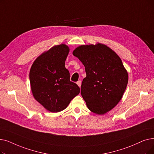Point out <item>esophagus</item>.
I'll list each match as a JSON object with an SVG mask.
<instances>
[{
  "instance_id": "34e87169",
  "label": "esophagus",
  "mask_w": 154,
  "mask_h": 154,
  "mask_svg": "<svg viewBox=\"0 0 154 154\" xmlns=\"http://www.w3.org/2000/svg\"><path fill=\"white\" fill-rule=\"evenodd\" d=\"M77 84L79 85V87H80V88H81V81H77Z\"/></svg>"
}]
</instances>
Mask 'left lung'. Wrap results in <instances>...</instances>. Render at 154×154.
I'll return each instance as SVG.
<instances>
[{"label":"left lung","instance_id":"1","mask_svg":"<svg viewBox=\"0 0 154 154\" xmlns=\"http://www.w3.org/2000/svg\"><path fill=\"white\" fill-rule=\"evenodd\" d=\"M85 66L81 95L89 109L97 115L111 110L122 99L128 81L121 58L105 45H81L73 51Z\"/></svg>","mask_w":154,"mask_h":154}]
</instances>
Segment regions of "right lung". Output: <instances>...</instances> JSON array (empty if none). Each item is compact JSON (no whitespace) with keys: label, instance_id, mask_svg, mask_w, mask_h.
Masks as SVG:
<instances>
[{"label":"right lung","instance_id":"obj_1","mask_svg":"<svg viewBox=\"0 0 154 154\" xmlns=\"http://www.w3.org/2000/svg\"><path fill=\"white\" fill-rule=\"evenodd\" d=\"M69 50L65 44L53 46L35 60L30 69L33 96L52 112L65 109L80 92L79 87L70 81V73L65 66Z\"/></svg>","mask_w":154,"mask_h":154}]
</instances>
